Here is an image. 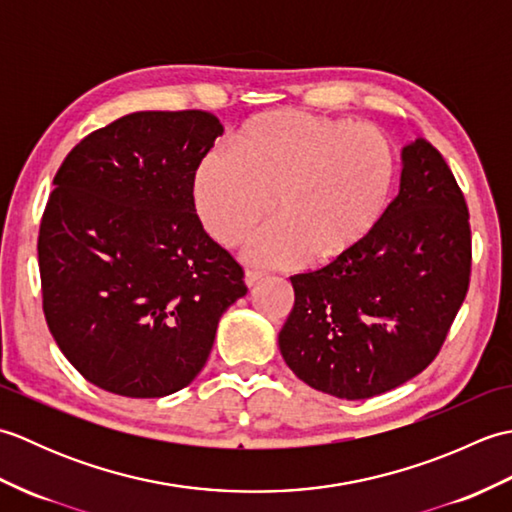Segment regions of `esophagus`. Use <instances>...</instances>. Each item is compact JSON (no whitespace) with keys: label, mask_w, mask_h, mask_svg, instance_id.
<instances>
[{"label":"esophagus","mask_w":512,"mask_h":512,"mask_svg":"<svg viewBox=\"0 0 512 512\" xmlns=\"http://www.w3.org/2000/svg\"><path fill=\"white\" fill-rule=\"evenodd\" d=\"M262 279H264V275L257 273V270H246V275H244V281H246L248 288H253V286L259 284V281H262Z\"/></svg>","instance_id":"34e87169"}]
</instances>
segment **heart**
Listing matches in <instances>:
<instances>
[{"instance_id": "b5f03b06", "label": "heart", "mask_w": 512, "mask_h": 512, "mask_svg": "<svg viewBox=\"0 0 512 512\" xmlns=\"http://www.w3.org/2000/svg\"><path fill=\"white\" fill-rule=\"evenodd\" d=\"M396 156L378 127L297 110L259 114L211 151L193 180L200 220L215 242L235 246L273 211L246 259L290 266L332 264L361 246L389 209Z\"/></svg>"}]
</instances>
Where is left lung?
Listing matches in <instances>:
<instances>
[{
    "label": "left lung",
    "instance_id": "obj_1",
    "mask_svg": "<svg viewBox=\"0 0 512 512\" xmlns=\"http://www.w3.org/2000/svg\"><path fill=\"white\" fill-rule=\"evenodd\" d=\"M400 191L350 255L290 277L279 350L303 383L345 400L418 376L447 339L471 281L469 206L429 140L402 149Z\"/></svg>",
    "mask_w": 512,
    "mask_h": 512
}]
</instances>
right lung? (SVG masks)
Here are the masks:
<instances>
[{"instance_id": "add662e5", "label": "right lung", "mask_w": 512, "mask_h": 512, "mask_svg": "<svg viewBox=\"0 0 512 512\" xmlns=\"http://www.w3.org/2000/svg\"><path fill=\"white\" fill-rule=\"evenodd\" d=\"M224 132L202 110L136 112L85 136L59 167L39 226L43 314L85 380L162 398L200 374L244 268L193 200Z\"/></svg>"}]
</instances>
